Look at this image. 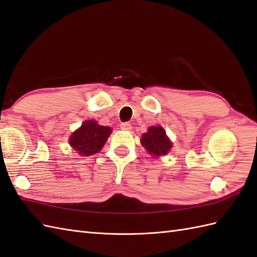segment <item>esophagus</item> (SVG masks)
<instances>
[{
  "label": "esophagus",
  "mask_w": 257,
  "mask_h": 257,
  "mask_svg": "<svg viewBox=\"0 0 257 257\" xmlns=\"http://www.w3.org/2000/svg\"><path fill=\"white\" fill-rule=\"evenodd\" d=\"M120 128H121L122 130L129 131V130H131V128H133V126H131L130 122H122V123L120 124Z\"/></svg>",
  "instance_id": "esophagus-1"
}]
</instances>
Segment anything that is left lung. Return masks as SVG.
<instances>
[{"label":"left lung","instance_id":"obj_1","mask_svg":"<svg viewBox=\"0 0 257 257\" xmlns=\"http://www.w3.org/2000/svg\"><path fill=\"white\" fill-rule=\"evenodd\" d=\"M141 143L149 154L156 157L165 156L172 148V143L162 127L149 128L148 133L142 136Z\"/></svg>","mask_w":257,"mask_h":257}]
</instances>
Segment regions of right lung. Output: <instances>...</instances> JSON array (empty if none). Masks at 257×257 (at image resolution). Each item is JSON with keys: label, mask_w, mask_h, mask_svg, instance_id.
I'll list each match as a JSON object with an SVG mask.
<instances>
[{"label": "right lung", "mask_w": 257, "mask_h": 257, "mask_svg": "<svg viewBox=\"0 0 257 257\" xmlns=\"http://www.w3.org/2000/svg\"><path fill=\"white\" fill-rule=\"evenodd\" d=\"M110 134L111 129L109 127L99 126L96 121L87 120L72 134L69 141L77 153L89 157L99 152Z\"/></svg>", "instance_id": "obj_1"}]
</instances>
